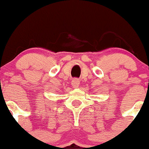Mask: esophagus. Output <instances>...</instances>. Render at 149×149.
<instances>
[{
  "mask_svg": "<svg viewBox=\"0 0 149 149\" xmlns=\"http://www.w3.org/2000/svg\"><path fill=\"white\" fill-rule=\"evenodd\" d=\"M72 85L73 88H77L78 87H79V80L78 79H77V78L73 79V80L72 81Z\"/></svg>",
  "mask_w": 149,
  "mask_h": 149,
  "instance_id": "obj_1",
  "label": "esophagus"
}]
</instances>
